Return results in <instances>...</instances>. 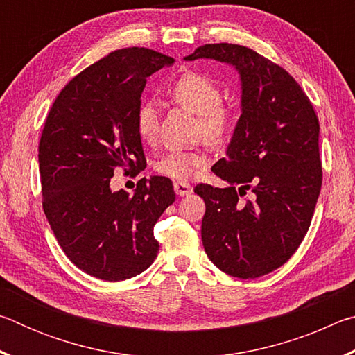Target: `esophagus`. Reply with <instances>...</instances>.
Returning a JSON list of instances; mask_svg holds the SVG:
<instances>
[{"label": "esophagus", "mask_w": 355, "mask_h": 355, "mask_svg": "<svg viewBox=\"0 0 355 355\" xmlns=\"http://www.w3.org/2000/svg\"><path fill=\"white\" fill-rule=\"evenodd\" d=\"M173 191H175L180 197H184L192 194V186L184 182H175L173 183Z\"/></svg>", "instance_id": "34e87169"}]
</instances>
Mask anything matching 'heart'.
Wrapping results in <instances>:
<instances>
[{"instance_id": "b5f03b06", "label": "heart", "mask_w": 355, "mask_h": 355, "mask_svg": "<svg viewBox=\"0 0 355 355\" xmlns=\"http://www.w3.org/2000/svg\"><path fill=\"white\" fill-rule=\"evenodd\" d=\"M171 97L177 105L197 116V131L209 144L225 142L235 128V112L222 103L219 84L199 71H189L180 76L171 87ZM136 131L142 142L152 144L158 135V114L155 106L146 101L136 111ZM208 159L203 153L169 152L155 164L159 175L177 182H186L196 172L207 167Z\"/></svg>"}]
</instances>
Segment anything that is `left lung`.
I'll list each match as a JSON object with an SVG mask.
<instances>
[{"label": "left lung", "mask_w": 355, "mask_h": 355, "mask_svg": "<svg viewBox=\"0 0 355 355\" xmlns=\"http://www.w3.org/2000/svg\"><path fill=\"white\" fill-rule=\"evenodd\" d=\"M196 59L233 65L241 80V117L211 169L228 186L194 189L207 207L202 243L220 271L255 279L290 260L307 235L322 183L320 122L296 80L250 48L208 44L184 61Z\"/></svg>", "instance_id": "obj_1"}]
</instances>
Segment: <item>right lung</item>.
Returning <instances> with one entry per match:
<instances>
[{
	"label": "right lung",
	"instance_id": "obj_1",
	"mask_svg": "<svg viewBox=\"0 0 355 355\" xmlns=\"http://www.w3.org/2000/svg\"><path fill=\"white\" fill-rule=\"evenodd\" d=\"M173 64L148 48H123L76 75L53 103L39 144L44 211L69 260L119 282L155 261L153 227L175 200L169 178H141L133 197L112 191L116 167L146 169L136 111L147 78Z\"/></svg>",
	"mask_w": 355,
	"mask_h": 355
}]
</instances>
